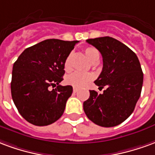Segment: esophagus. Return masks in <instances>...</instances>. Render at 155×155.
<instances>
[{"mask_svg": "<svg viewBox=\"0 0 155 155\" xmlns=\"http://www.w3.org/2000/svg\"><path fill=\"white\" fill-rule=\"evenodd\" d=\"M77 91H78V88H77V87H73V92L76 93Z\"/></svg>", "mask_w": 155, "mask_h": 155, "instance_id": "34e87169", "label": "esophagus"}]
</instances>
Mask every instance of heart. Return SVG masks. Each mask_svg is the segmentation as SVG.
<instances>
[{
    "mask_svg": "<svg viewBox=\"0 0 155 155\" xmlns=\"http://www.w3.org/2000/svg\"><path fill=\"white\" fill-rule=\"evenodd\" d=\"M85 54L89 60L92 62L96 58H99V52L97 48L93 47H87L85 48ZM71 58L72 54H70L64 61V69L69 71L71 69ZM93 79V75L88 73H80V72H74L70 73L65 78L67 84L71 85L74 87H82L91 81Z\"/></svg>",
    "mask_w": 155,
    "mask_h": 155,
    "instance_id": "1",
    "label": "heart"
}]
</instances>
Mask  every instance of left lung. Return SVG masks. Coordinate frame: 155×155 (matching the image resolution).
<instances>
[{"instance_id": "1", "label": "left lung", "mask_w": 155, "mask_h": 155, "mask_svg": "<svg viewBox=\"0 0 155 155\" xmlns=\"http://www.w3.org/2000/svg\"><path fill=\"white\" fill-rule=\"evenodd\" d=\"M97 48L103 59V68L95 84L103 88L102 94L90 90L83 102L89 120L103 127H112L125 121L135 110L140 97L143 72L136 54L119 40L111 37L87 39Z\"/></svg>"}]
</instances>
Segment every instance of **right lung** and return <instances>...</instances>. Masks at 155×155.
Returning <instances> with one entry per match:
<instances>
[{"label":"right lung","instance_id":"1","mask_svg":"<svg viewBox=\"0 0 155 155\" xmlns=\"http://www.w3.org/2000/svg\"><path fill=\"white\" fill-rule=\"evenodd\" d=\"M78 40L46 39L25 49L12 70L11 90L19 113L38 126L50 125L64 114L72 86H61L64 61ZM57 85L52 91L50 85Z\"/></svg>","mask_w":155,"mask_h":155}]
</instances>
